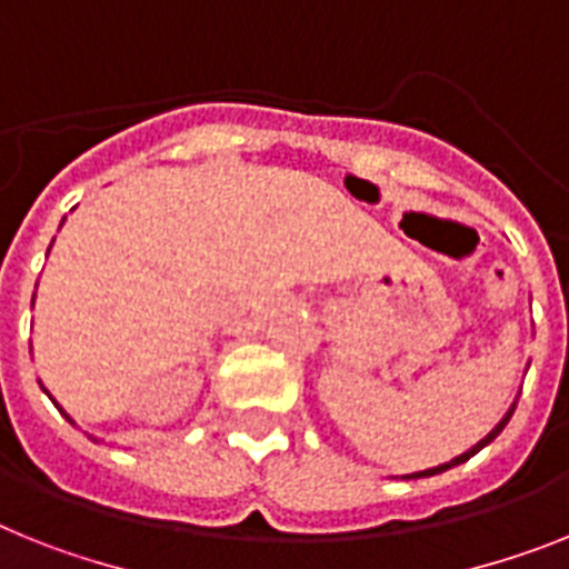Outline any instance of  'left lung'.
I'll list each match as a JSON object with an SVG mask.
<instances>
[{
  "label": "left lung",
  "mask_w": 569,
  "mask_h": 569,
  "mask_svg": "<svg viewBox=\"0 0 569 569\" xmlns=\"http://www.w3.org/2000/svg\"><path fill=\"white\" fill-rule=\"evenodd\" d=\"M529 367V365H527ZM515 405H518V399H515L512 405H509V410H506L503 413V419H500L498 425H495V428H491L489 433H486L483 439H480V442H477V446H471L469 451H462L460 457H455V460H448V462H439V466H433V469H425V471H413V475H402V480H419V477H433V475H442V471H448V469H455V466H460V462H466V460H471V457L477 455V451H483L486 446H489L491 439L498 437L500 431H503L506 428V422H509V419H512V413H515Z\"/></svg>",
  "instance_id": "left-lung-1"
}]
</instances>
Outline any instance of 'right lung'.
Returning <instances> with one entry per match:
<instances>
[{"label": "right lung", "instance_id": "add662e5", "mask_svg": "<svg viewBox=\"0 0 569 569\" xmlns=\"http://www.w3.org/2000/svg\"><path fill=\"white\" fill-rule=\"evenodd\" d=\"M63 222H66V219H63ZM63 222H60V226H63ZM51 246H54V240H51ZM51 246H49V251H51ZM33 298H37V295H33ZM40 388H42V390H46V396H49L51 402H54V408H57V410H60V413H63V417H66V419H69V422H71V425H74V419H71V417H69V413H66V410H63V405L57 402L54 396H51V393H49V388H46V385H42V381H40ZM89 439H92V442H100V439H98V437H92V433H89Z\"/></svg>", "mask_w": 569, "mask_h": 569}]
</instances>
